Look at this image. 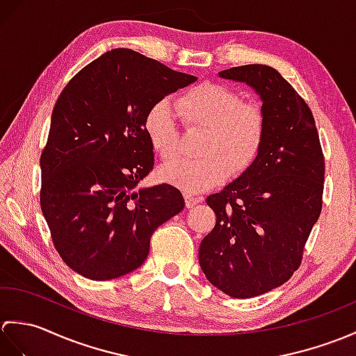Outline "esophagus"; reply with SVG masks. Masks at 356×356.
I'll return each instance as SVG.
<instances>
[{
  "mask_svg": "<svg viewBox=\"0 0 356 356\" xmlns=\"http://www.w3.org/2000/svg\"><path fill=\"white\" fill-rule=\"evenodd\" d=\"M200 200H202L200 197H194V195H191V194H185V203H186V208H193V207H195Z\"/></svg>",
  "mask_w": 356,
  "mask_h": 356,
  "instance_id": "34e87169",
  "label": "esophagus"
}]
</instances>
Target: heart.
I'll return each instance as SVG.
<instances>
[{
    "instance_id": "1",
    "label": "heart",
    "mask_w": 356,
    "mask_h": 356,
    "mask_svg": "<svg viewBox=\"0 0 356 356\" xmlns=\"http://www.w3.org/2000/svg\"><path fill=\"white\" fill-rule=\"evenodd\" d=\"M184 124L190 130H205L197 159L165 165L159 176L165 184L186 193H202L226 179L229 171L240 176L259 157L266 136V119L260 107L218 84H200L176 101ZM143 131L156 153L165 161L179 149L177 113L170 101L151 105L143 119Z\"/></svg>"
}]
</instances>
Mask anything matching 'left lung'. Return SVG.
Returning <instances> with one entry per match:
<instances>
[{
  "instance_id": "8db88e82",
  "label": "left lung",
  "mask_w": 356,
  "mask_h": 356,
  "mask_svg": "<svg viewBox=\"0 0 356 356\" xmlns=\"http://www.w3.org/2000/svg\"><path fill=\"white\" fill-rule=\"evenodd\" d=\"M218 76L260 96L266 136L251 168L207 197L217 220L202 240L199 263L217 289L252 298L298 269L321 213L324 156L311 108L275 69L249 64Z\"/></svg>"
}]
</instances>
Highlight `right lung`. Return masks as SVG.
Masks as SVG:
<instances>
[{"label": "right lung", "instance_id": "obj_1", "mask_svg": "<svg viewBox=\"0 0 356 356\" xmlns=\"http://www.w3.org/2000/svg\"><path fill=\"white\" fill-rule=\"evenodd\" d=\"M195 79L115 49L59 95L40 162L41 209L56 251L82 277L105 282L138 269L153 232L184 209L177 188L139 186L154 165L143 119Z\"/></svg>", "mask_w": 356, "mask_h": 356}]
</instances>
